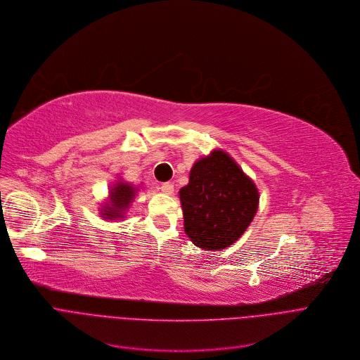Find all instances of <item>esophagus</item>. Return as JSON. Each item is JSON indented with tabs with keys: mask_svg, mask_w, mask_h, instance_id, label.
I'll return each instance as SVG.
<instances>
[{
	"mask_svg": "<svg viewBox=\"0 0 360 360\" xmlns=\"http://www.w3.org/2000/svg\"><path fill=\"white\" fill-rule=\"evenodd\" d=\"M160 188H162V191H163L165 194H169V195H170V194H173V191H174V186H173V183H169V181H167V183H163Z\"/></svg>",
	"mask_w": 360,
	"mask_h": 360,
	"instance_id": "34e87169",
	"label": "esophagus"
}]
</instances>
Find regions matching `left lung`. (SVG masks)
Listing matches in <instances>:
<instances>
[{"label":"left lung","instance_id":"obj_1","mask_svg":"<svg viewBox=\"0 0 360 360\" xmlns=\"http://www.w3.org/2000/svg\"><path fill=\"white\" fill-rule=\"evenodd\" d=\"M179 193L186 234L208 251L236 243L251 224L259 200L252 180L223 150L195 162L188 184Z\"/></svg>","mask_w":360,"mask_h":360}]
</instances>
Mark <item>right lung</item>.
Returning a JSON list of instances; mask_svg holds the SVG:
<instances>
[{"label": "right lung", "instance_id": "add662e5", "mask_svg": "<svg viewBox=\"0 0 360 360\" xmlns=\"http://www.w3.org/2000/svg\"><path fill=\"white\" fill-rule=\"evenodd\" d=\"M134 193L136 188L133 186L122 181L116 183L110 190V201L102 208V215H105V219L108 220L123 219L126 210L134 197Z\"/></svg>", "mask_w": 360, "mask_h": 360}]
</instances>
